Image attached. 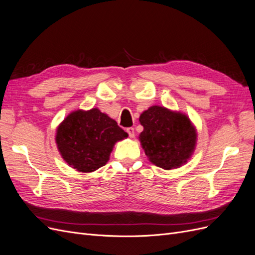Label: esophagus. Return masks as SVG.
<instances>
[{
	"mask_svg": "<svg viewBox=\"0 0 255 255\" xmlns=\"http://www.w3.org/2000/svg\"><path fill=\"white\" fill-rule=\"evenodd\" d=\"M126 131H127V133L129 134L130 137H133V136H134V128L129 127V128L126 129Z\"/></svg>",
	"mask_w": 255,
	"mask_h": 255,
	"instance_id": "obj_1",
	"label": "esophagus"
}]
</instances>
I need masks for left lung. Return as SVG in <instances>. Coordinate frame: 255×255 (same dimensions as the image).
<instances>
[{
    "label": "left lung",
    "mask_w": 255,
    "mask_h": 255,
    "mask_svg": "<svg viewBox=\"0 0 255 255\" xmlns=\"http://www.w3.org/2000/svg\"><path fill=\"white\" fill-rule=\"evenodd\" d=\"M144 130L139 141L147 158L155 165L171 169L181 166L191 157L196 145V131L182 113L152 106L139 117Z\"/></svg>",
    "instance_id": "left-lung-1"
}]
</instances>
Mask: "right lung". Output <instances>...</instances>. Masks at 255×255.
I'll use <instances>...</instances> for the list:
<instances>
[{
  "label": "right lung",
  "instance_id": "right-lung-1",
  "mask_svg": "<svg viewBox=\"0 0 255 255\" xmlns=\"http://www.w3.org/2000/svg\"><path fill=\"white\" fill-rule=\"evenodd\" d=\"M127 136L116 121L94 108L65 118L57 129L56 143L71 167L92 172L106 165L114 144Z\"/></svg>",
  "mask_w": 255,
  "mask_h": 255
}]
</instances>
